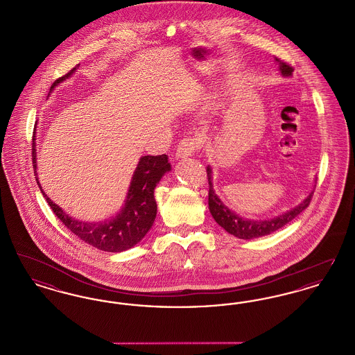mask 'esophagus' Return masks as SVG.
<instances>
[{"mask_svg": "<svg viewBox=\"0 0 355 355\" xmlns=\"http://www.w3.org/2000/svg\"><path fill=\"white\" fill-rule=\"evenodd\" d=\"M198 148H200V139L196 137H187L178 144L175 155L177 158H186L193 155Z\"/></svg>", "mask_w": 355, "mask_h": 355, "instance_id": "1", "label": "esophagus"}]
</instances>
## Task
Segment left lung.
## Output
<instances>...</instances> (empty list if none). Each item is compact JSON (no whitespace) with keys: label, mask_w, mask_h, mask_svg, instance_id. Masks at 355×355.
Returning a JSON list of instances; mask_svg holds the SVG:
<instances>
[{"label":"left lung","mask_w":355,"mask_h":355,"mask_svg":"<svg viewBox=\"0 0 355 355\" xmlns=\"http://www.w3.org/2000/svg\"><path fill=\"white\" fill-rule=\"evenodd\" d=\"M275 61L279 65V71L282 73V76L290 77L293 74V71H294L293 67H290L288 64L281 61L277 57H275ZM206 173H207V181H209V210H210L213 218L229 234H233L241 239H253V238L268 236L272 232L281 229L282 226H285L290 220H294L304 211V209L309 206V203L313 198V194H314V190H313L298 206H295L294 209L288 210L284 214H279L278 217H274L270 220H248V218L239 217L236 213L232 211L225 203L220 201L213 189L210 166H207Z\"/></svg>","instance_id":"1"}]
</instances>
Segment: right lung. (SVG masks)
I'll list each match as a JSON object with an SVG mask.
<instances>
[{
    "mask_svg": "<svg viewBox=\"0 0 355 355\" xmlns=\"http://www.w3.org/2000/svg\"><path fill=\"white\" fill-rule=\"evenodd\" d=\"M76 69L77 67L71 69L64 77L55 80L54 84L51 86V92L60 83L69 78ZM34 137L35 132L32 146L35 181L54 214L73 234H76L86 243L110 253L125 252L135 246L144 236H146L157 216L154 189L161 181L162 175L171 170L166 154L144 155L139 158V162L135 168L132 182L128 190L125 205L117 216L102 222H85L69 217L68 214L58 205L53 202L42 190L37 177V155Z\"/></svg>",
    "mask_w": 355,
    "mask_h": 355,
    "instance_id": "obj_1",
    "label": "right lung"
}]
</instances>
